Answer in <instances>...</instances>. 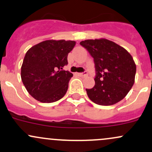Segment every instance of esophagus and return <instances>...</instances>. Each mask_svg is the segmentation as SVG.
I'll list each match as a JSON object with an SVG mask.
<instances>
[{
    "label": "esophagus",
    "mask_w": 152,
    "mask_h": 152,
    "mask_svg": "<svg viewBox=\"0 0 152 152\" xmlns=\"http://www.w3.org/2000/svg\"><path fill=\"white\" fill-rule=\"evenodd\" d=\"M87 72L86 71H85V72H83V73H78V75H79V76H87Z\"/></svg>",
    "instance_id": "1"
}]
</instances>
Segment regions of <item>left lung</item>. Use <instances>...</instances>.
<instances>
[{"instance_id": "8db88e82", "label": "left lung", "mask_w": 152, "mask_h": 152, "mask_svg": "<svg viewBox=\"0 0 152 152\" xmlns=\"http://www.w3.org/2000/svg\"><path fill=\"white\" fill-rule=\"evenodd\" d=\"M80 45L94 58L95 85L91 89H86L89 99L104 106L122 100L135 81L136 66L131 54L106 39H86Z\"/></svg>"}]
</instances>
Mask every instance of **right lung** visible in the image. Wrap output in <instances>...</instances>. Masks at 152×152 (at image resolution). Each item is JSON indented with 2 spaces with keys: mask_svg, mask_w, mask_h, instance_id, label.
Returning a JSON list of instances; mask_svg holds the SVG:
<instances>
[{
  "mask_svg": "<svg viewBox=\"0 0 152 152\" xmlns=\"http://www.w3.org/2000/svg\"><path fill=\"white\" fill-rule=\"evenodd\" d=\"M76 42L43 41L26 52L21 68L22 82L28 92L43 103L54 102L66 94L73 74L63 68Z\"/></svg>",
  "mask_w": 152,
  "mask_h": 152,
  "instance_id": "1",
  "label": "right lung"
}]
</instances>
